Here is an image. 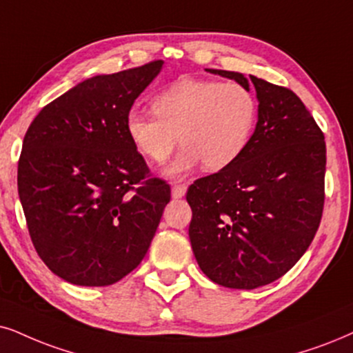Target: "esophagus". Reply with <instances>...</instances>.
<instances>
[{
    "mask_svg": "<svg viewBox=\"0 0 353 353\" xmlns=\"http://www.w3.org/2000/svg\"><path fill=\"white\" fill-rule=\"evenodd\" d=\"M187 192L185 184H172V197L174 199H182Z\"/></svg>",
    "mask_w": 353,
    "mask_h": 353,
    "instance_id": "1",
    "label": "esophagus"
}]
</instances>
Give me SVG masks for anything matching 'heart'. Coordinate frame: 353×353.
Instances as JSON below:
<instances>
[{
    "label": "heart",
    "instance_id": "obj_1",
    "mask_svg": "<svg viewBox=\"0 0 353 353\" xmlns=\"http://www.w3.org/2000/svg\"><path fill=\"white\" fill-rule=\"evenodd\" d=\"M154 112L132 109L125 130L146 159L163 163L184 145L168 168L181 176L203 163L207 171L226 168L243 154L256 130L257 97L239 83L182 79L153 99Z\"/></svg>",
    "mask_w": 353,
    "mask_h": 353
}]
</instances>
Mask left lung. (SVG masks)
<instances>
[{"instance_id":"8db88e82","label":"left lung","mask_w":353,"mask_h":353,"mask_svg":"<svg viewBox=\"0 0 353 353\" xmlns=\"http://www.w3.org/2000/svg\"><path fill=\"white\" fill-rule=\"evenodd\" d=\"M249 88L241 73L207 70ZM256 130L236 161L187 190L199 267L226 288L254 290L287 274L310 248L324 208L325 141L292 89L249 77Z\"/></svg>"}]
</instances>
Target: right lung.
Instances as JSON below:
<instances>
[{
    "label": "right lung",
    "instance_id": "1",
    "mask_svg": "<svg viewBox=\"0 0 353 353\" xmlns=\"http://www.w3.org/2000/svg\"><path fill=\"white\" fill-rule=\"evenodd\" d=\"M154 60L79 83L37 114L22 141L17 190L39 257L83 287H107L143 261L171 199L125 130Z\"/></svg>",
    "mask_w": 353,
    "mask_h": 353
}]
</instances>
